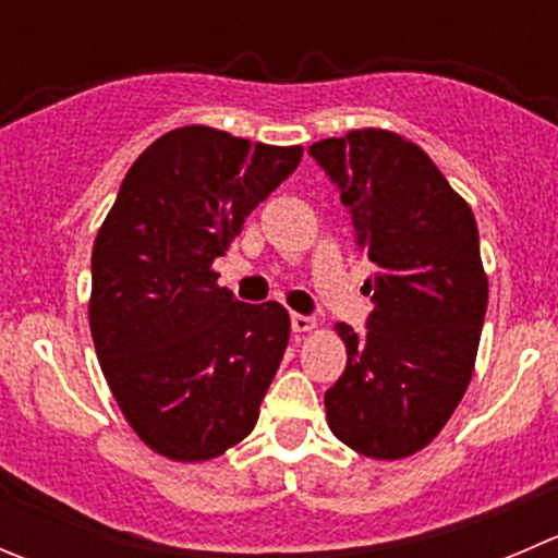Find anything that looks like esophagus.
Masks as SVG:
<instances>
[{"label":"esophagus","mask_w":558,"mask_h":558,"mask_svg":"<svg viewBox=\"0 0 558 558\" xmlns=\"http://www.w3.org/2000/svg\"><path fill=\"white\" fill-rule=\"evenodd\" d=\"M291 329H294V331H313L315 329V318H313V315L294 313V315H291Z\"/></svg>","instance_id":"esophagus-1"}]
</instances>
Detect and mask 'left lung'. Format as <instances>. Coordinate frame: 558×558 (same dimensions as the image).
I'll use <instances>...</instances> for the list:
<instances>
[{"instance_id": "obj_1", "label": "left lung", "mask_w": 558, "mask_h": 558, "mask_svg": "<svg viewBox=\"0 0 558 558\" xmlns=\"http://www.w3.org/2000/svg\"><path fill=\"white\" fill-rule=\"evenodd\" d=\"M340 191L356 245L378 267L359 335L337 324L345 373L324 393L337 440L369 459L429 446L470 386L488 305L477 223L435 161L386 129L307 148Z\"/></svg>"}]
</instances>
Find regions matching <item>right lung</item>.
<instances>
[{"label":"right lung","mask_w":558,"mask_h":558,"mask_svg":"<svg viewBox=\"0 0 558 558\" xmlns=\"http://www.w3.org/2000/svg\"><path fill=\"white\" fill-rule=\"evenodd\" d=\"M302 159L210 126L167 132L123 178L92 253V337L140 440L174 461L238 446L289 345L283 305H245L213 262Z\"/></svg>","instance_id":"add662e5"}]
</instances>
